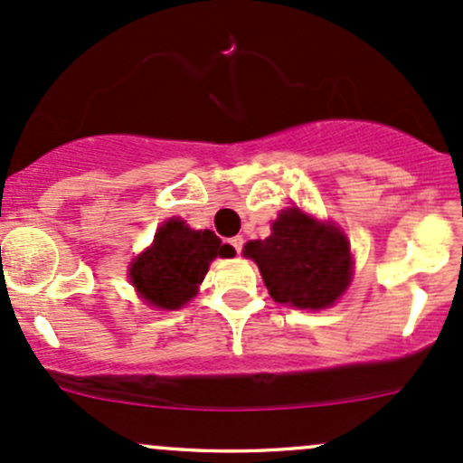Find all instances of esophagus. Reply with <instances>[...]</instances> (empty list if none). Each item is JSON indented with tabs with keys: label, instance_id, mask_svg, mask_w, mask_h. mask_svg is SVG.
Returning <instances> with one entry per match:
<instances>
[{
	"label": "esophagus",
	"instance_id": "obj_1",
	"mask_svg": "<svg viewBox=\"0 0 463 463\" xmlns=\"http://www.w3.org/2000/svg\"><path fill=\"white\" fill-rule=\"evenodd\" d=\"M227 242H230V245L233 247V250H236L238 253H241V250H242V242H245V241H242L241 236H233V238H230V241H227Z\"/></svg>",
	"mask_w": 463,
	"mask_h": 463
}]
</instances>
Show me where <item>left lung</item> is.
<instances>
[{
  "label": "left lung",
  "mask_w": 463,
  "mask_h": 463,
  "mask_svg": "<svg viewBox=\"0 0 463 463\" xmlns=\"http://www.w3.org/2000/svg\"><path fill=\"white\" fill-rule=\"evenodd\" d=\"M271 236L245 245L271 298L298 309H325L351 282L346 236L298 207L280 212Z\"/></svg>",
  "instance_id": "left-lung-1"
}]
</instances>
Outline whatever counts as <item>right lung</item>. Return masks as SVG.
Listing matches in <instances>:
<instances>
[{
	"label": "right lung",
	"mask_w": 463,
	"mask_h": 463,
	"mask_svg": "<svg viewBox=\"0 0 463 463\" xmlns=\"http://www.w3.org/2000/svg\"><path fill=\"white\" fill-rule=\"evenodd\" d=\"M227 251L213 232H194L172 218L156 232L150 250L132 262V285L150 305L178 309L196 296L213 258Z\"/></svg>",
	"instance_id": "obj_1"
}]
</instances>
